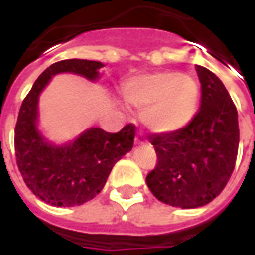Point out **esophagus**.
I'll use <instances>...</instances> for the list:
<instances>
[{
  "instance_id": "esophagus-1",
  "label": "esophagus",
  "mask_w": 255,
  "mask_h": 255,
  "mask_svg": "<svg viewBox=\"0 0 255 255\" xmlns=\"http://www.w3.org/2000/svg\"><path fill=\"white\" fill-rule=\"evenodd\" d=\"M144 142V138L142 136V135H138L136 138H135V143L136 144H142Z\"/></svg>"
}]
</instances>
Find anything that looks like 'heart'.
Returning <instances> with one entry per match:
<instances>
[{
	"instance_id": "obj_1",
	"label": "heart",
	"mask_w": 255,
	"mask_h": 255,
	"mask_svg": "<svg viewBox=\"0 0 255 255\" xmlns=\"http://www.w3.org/2000/svg\"><path fill=\"white\" fill-rule=\"evenodd\" d=\"M124 97L129 105L143 109L142 120L151 132L168 135L180 131L195 116L199 89L190 76L161 71L128 79Z\"/></svg>"
}]
</instances>
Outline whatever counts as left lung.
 <instances>
[{
    "label": "left lung",
    "mask_w": 255,
    "mask_h": 255,
    "mask_svg": "<svg viewBox=\"0 0 255 255\" xmlns=\"http://www.w3.org/2000/svg\"><path fill=\"white\" fill-rule=\"evenodd\" d=\"M201 82V106L187 126L168 135H153L157 165L146 177L158 201L195 209L223 191L235 168L238 112L223 82L205 67H195Z\"/></svg>",
    "instance_id": "1"
}]
</instances>
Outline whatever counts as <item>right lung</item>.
Wrapping results in <instances>:
<instances>
[{"mask_svg":"<svg viewBox=\"0 0 255 255\" xmlns=\"http://www.w3.org/2000/svg\"><path fill=\"white\" fill-rule=\"evenodd\" d=\"M100 61L71 58L53 64L36 79L25 97L14 128V151L24 183L52 206H79L100 194L112 168L131 151L135 126L117 133L91 127L63 144L47 140L38 127L39 95L58 73H75L90 82L100 79Z\"/></svg>","mask_w":255,"mask_h":255,"instance_id":"1","label":"right lung"}]
</instances>
